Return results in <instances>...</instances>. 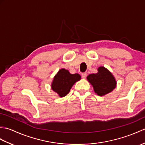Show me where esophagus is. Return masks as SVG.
<instances>
[{
  "label": "esophagus",
  "instance_id": "1",
  "mask_svg": "<svg viewBox=\"0 0 145 145\" xmlns=\"http://www.w3.org/2000/svg\"><path fill=\"white\" fill-rule=\"evenodd\" d=\"M86 76H87V73H82V76L83 78H85L86 77Z\"/></svg>",
  "mask_w": 145,
  "mask_h": 145
}]
</instances>
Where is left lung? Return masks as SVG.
Listing matches in <instances>:
<instances>
[{
	"label": "left lung",
	"mask_w": 145,
	"mask_h": 145,
	"mask_svg": "<svg viewBox=\"0 0 145 145\" xmlns=\"http://www.w3.org/2000/svg\"><path fill=\"white\" fill-rule=\"evenodd\" d=\"M86 78L93 86L95 93L99 96L112 92L117 85V81L112 73L103 66L98 67L97 73L89 74Z\"/></svg>",
	"instance_id": "1"
}]
</instances>
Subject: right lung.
<instances>
[{
    "label": "right lung",
    "mask_w": 145,
    "mask_h": 145,
    "mask_svg": "<svg viewBox=\"0 0 145 145\" xmlns=\"http://www.w3.org/2000/svg\"><path fill=\"white\" fill-rule=\"evenodd\" d=\"M80 79L78 73L71 74L68 70L61 69L54 77L50 87L59 97H63L68 95L73 85Z\"/></svg>",
    "instance_id": "add662e5"
}]
</instances>
